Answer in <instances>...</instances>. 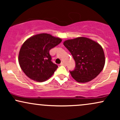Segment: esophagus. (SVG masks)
<instances>
[{"label":"esophagus","instance_id":"1","mask_svg":"<svg viewBox=\"0 0 120 120\" xmlns=\"http://www.w3.org/2000/svg\"><path fill=\"white\" fill-rule=\"evenodd\" d=\"M60 65H64V66H65L66 65V64H65V63H64V62H61V63H60Z\"/></svg>","mask_w":120,"mask_h":120}]
</instances>
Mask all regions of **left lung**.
Wrapping results in <instances>:
<instances>
[{
	"mask_svg": "<svg viewBox=\"0 0 120 120\" xmlns=\"http://www.w3.org/2000/svg\"><path fill=\"white\" fill-rule=\"evenodd\" d=\"M75 62V67L70 71L72 77L80 83L94 79L103 70L105 56L98 43L86 37H78L64 42Z\"/></svg>",
	"mask_w": 120,
	"mask_h": 120,
	"instance_id": "8db88e82",
	"label": "left lung"
}]
</instances>
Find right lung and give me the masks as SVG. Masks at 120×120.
<instances>
[{
    "label": "right lung",
    "instance_id": "1",
    "mask_svg": "<svg viewBox=\"0 0 120 120\" xmlns=\"http://www.w3.org/2000/svg\"><path fill=\"white\" fill-rule=\"evenodd\" d=\"M61 41L46 33L27 39L21 47L19 55V64L24 73L37 82H44L50 78L58 66L52 62L49 50Z\"/></svg>",
    "mask_w": 120,
    "mask_h": 120
}]
</instances>
